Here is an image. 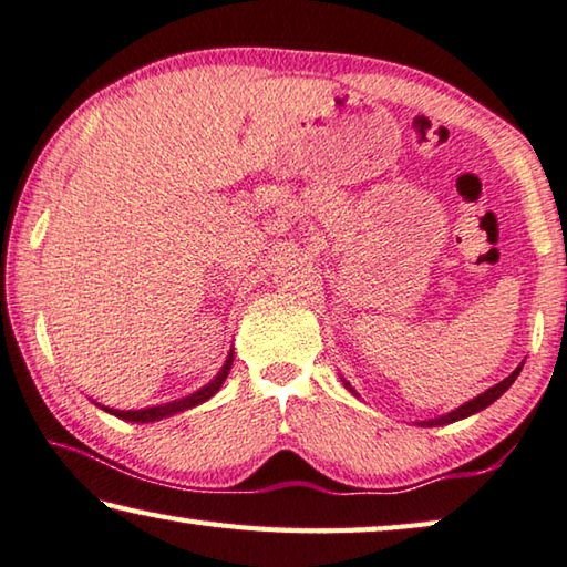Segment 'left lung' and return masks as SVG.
Here are the masks:
<instances>
[{"mask_svg":"<svg viewBox=\"0 0 567 567\" xmlns=\"http://www.w3.org/2000/svg\"><path fill=\"white\" fill-rule=\"evenodd\" d=\"M519 371H523V363H519L515 371H512L505 381H499V383H494L492 389H487L484 393H480V396H474L472 401H466V403H462L460 409H454V411H449V413H444V416H436V419H426V421H416L419 426H444V424H454V421H460V419H466V416H472V413H480V411H484L487 406H492L494 401H497L502 393H505L512 383H515V379L519 375ZM343 381V385L346 389L353 393V396H358L355 393V389H350V383L346 381V379H340Z\"/></svg>","mask_w":567,"mask_h":567,"instance_id":"8db88e82","label":"left lung"}]
</instances>
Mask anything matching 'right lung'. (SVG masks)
<instances>
[{
    "label": "right lung",
    "instance_id": "1",
    "mask_svg": "<svg viewBox=\"0 0 567 567\" xmlns=\"http://www.w3.org/2000/svg\"><path fill=\"white\" fill-rule=\"evenodd\" d=\"M231 363H235V350H229L227 361H224V365L219 368V373L214 375V379L202 385L199 391L188 393V396L184 399H176V401H168V403H158V406H146V409H138V411H121V409H107V406H101V403H95V406H101L103 411L111 413V416H118L123 421H133V424H151V421H161V419H168V416H176V413L182 411H188L194 406H199V403L209 401L214 393H217L221 389V383L227 381V375L231 371Z\"/></svg>",
    "mask_w": 567,
    "mask_h": 567
}]
</instances>
